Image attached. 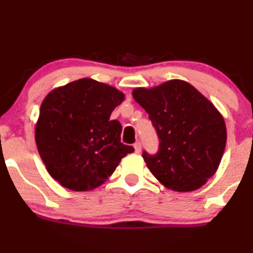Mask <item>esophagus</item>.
<instances>
[{
  "instance_id": "esophagus-1",
  "label": "esophagus",
  "mask_w": 253,
  "mask_h": 253,
  "mask_svg": "<svg viewBox=\"0 0 253 253\" xmlns=\"http://www.w3.org/2000/svg\"><path fill=\"white\" fill-rule=\"evenodd\" d=\"M134 150H135V153H140V152H141V144H140V142H135Z\"/></svg>"
}]
</instances>
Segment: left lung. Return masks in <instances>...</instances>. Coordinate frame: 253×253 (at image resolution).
<instances>
[{
  "label": "left lung",
  "instance_id": "1",
  "mask_svg": "<svg viewBox=\"0 0 253 253\" xmlns=\"http://www.w3.org/2000/svg\"><path fill=\"white\" fill-rule=\"evenodd\" d=\"M159 136L154 156L142 153L158 181L176 192H191L217 172L226 145L223 115L192 84L169 80L133 89Z\"/></svg>",
  "mask_w": 253,
  "mask_h": 253
}]
</instances>
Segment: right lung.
<instances>
[{
  "instance_id": "right-lung-1",
  "label": "right lung",
  "mask_w": 253,
  "mask_h": 253,
  "mask_svg": "<svg viewBox=\"0 0 253 253\" xmlns=\"http://www.w3.org/2000/svg\"><path fill=\"white\" fill-rule=\"evenodd\" d=\"M125 100L113 86L80 79L48 93L40 108L35 141L51 178L82 192L101 186L134 148L121 142L111 114Z\"/></svg>"
}]
</instances>
